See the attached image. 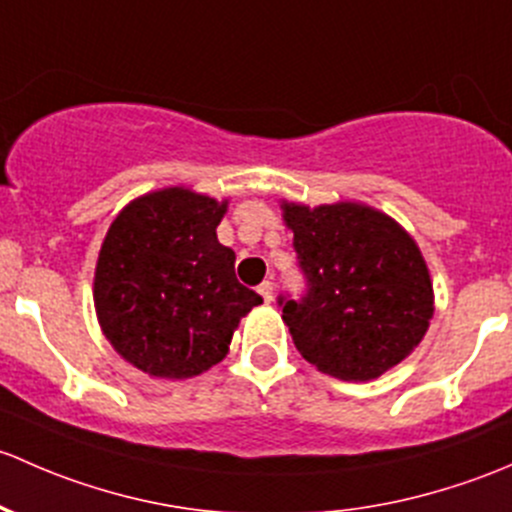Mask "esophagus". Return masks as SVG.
<instances>
[{
	"mask_svg": "<svg viewBox=\"0 0 512 512\" xmlns=\"http://www.w3.org/2000/svg\"><path fill=\"white\" fill-rule=\"evenodd\" d=\"M258 293H261V298L266 300V303H271V300H273V283L271 281H263L261 286H258Z\"/></svg>",
	"mask_w": 512,
	"mask_h": 512,
	"instance_id": "obj_1",
	"label": "esophagus"
}]
</instances>
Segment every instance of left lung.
<instances>
[{"label":"left lung","mask_w":512,"mask_h":512,"mask_svg":"<svg viewBox=\"0 0 512 512\" xmlns=\"http://www.w3.org/2000/svg\"><path fill=\"white\" fill-rule=\"evenodd\" d=\"M308 278L303 300H278L300 355L345 382H370L409 357L434 318V286L399 221L360 202H281Z\"/></svg>","instance_id":"obj_1"}]
</instances>
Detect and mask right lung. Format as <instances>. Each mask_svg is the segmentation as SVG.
Listing matches in <instances>:
<instances>
[{
    "label": "right lung",
    "instance_id": "add662e5",
    "mask_svg": "<svg viewBox=\"0 0 512 512\" xmlns=\"http://www.w3.org/2000/svg\"><path fill=\"white\" fill-rule=\"evenodd\" d=\"M229 199L187 187L147 192L120 209L100 246L93 303L113 350L160 379L207 372L263 298L236 281L217 226Z\"/></svg>",
    "mask_w": 512,
    "mask_h": 512
}]
</instances>
